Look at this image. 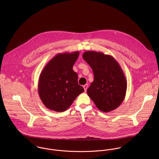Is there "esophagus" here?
Here are the masks:
<instances>
[{
  "instance_id": "obj_1",
  "label": "esophagus",
  "mask_w": 159,
  "mask_h": 159,
  "mask_svg": "<svg viewBox=\"0 0 159 159\" xmlns=\"http://www.w3.org/2000/svg\"><path fill=\"white\" fill-rule=\"evenodd\" d=\"M83 88H84V89L85 92H86V91H87V89L88 88V84H85V85H84V86H83Z\"/></svg>"
}]
</instances>
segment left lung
<instances>
[{
  "instance_id": "1",
  "label": "left lung",
  "mask_w": 159,
  "mask_h": 159,
  "mask_svg": "<svg viewBox=\"0 0 159 159\" xmlns=\"http://www.w3.org/2000/svg\"><path fill=\"white\" fill-rule=\"evenodd\" d=\"M83 58L93 73L94 80L87 93L95 106L105 113L118 108L127 91L126 78L119 63L110 55L93 51L84 52Z\"/></svg>"
}]
</instances>
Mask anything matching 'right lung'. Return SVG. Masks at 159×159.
<instances>
[{
	"mask_svg": "<svg viewBox=\"0 0 159 159\" xmlns=\"http://www.w3.org/2000/svg\"><path fill=\"white\" fill-rule=\"evenodd\" d=\"M79 51L59 53L42 71L38 84L40 98L46 107L56 112L67 110L84 90L78 84L73 66Z\"/></svg>",
	"mask_w": 159,
	"mask_h": 159,
	"instance_id": "1",
	"label": "right lung"
}]
</instances>
